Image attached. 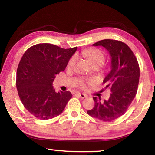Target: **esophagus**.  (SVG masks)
<instances>
[{
    "label": "esophagus",
    "mask_w": 155,
    "mask_h": 155,
    "mask_svg": "<svg viewBox=\"0 0 155 155\" xmlns=\"http://www.w3.org/2000/svg\"><path fill=\"white\" fill-rule=\"evenodd\" d=\"M77 95L80 97V98H85L86 97H87V96L85 95V94H81V93H77Z\"/></svg>",
    "instance_id": "1"
}]
</instances>
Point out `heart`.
<instances>
[{"label": "heart", "instance_id": "obj_1", "mask_svg": "<svg viewBox=\"0 0 155 155\" xmlns=\"http://www.w3.org/2000/svg\"><path fill=\"white\" fill-rule=\"evenodd\" d=\"M83 55L87 58L89 61L91 63V64L94 65L95 64H99L100 65H103L104 64V61H105V54L101 51V50L97 48H91L83 52ZM77 61V57L75 56L72 57L70 61H68V67H72L74 65ZM94 83V79H87L86 81H81L80 84L83 87H86V84H93Z\"/></svg>", "mask_w": 155, "mask_h": 155}]
</instances>
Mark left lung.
<instances>
[{
    "instance_id": "left-lung-1",
    "label": "left lung",
    "mask_w": 155,
    "mask_h": 155,
    "mask_svg": "<svg viewBox=\"0 0 155 155\" xmlns=\"http://www.w3.org/2000/svg\"><path fill=\"white\" fill-rule=\"evenodd\" d=\"M102 46L111 56V71L104 78L106 88L111 94L109 100L101 101L94 97V107L87 114L104 122L113 121L124 115L137 94L140 80V66L131 49L122 41L103 40L93 44Z\"/></svg>"
}]
</instances>
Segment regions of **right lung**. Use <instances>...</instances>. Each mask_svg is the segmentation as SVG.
I'll return each instance as SVG.
<instances>
[{
    "label": "right lung",
    "instance_id": "right-lung-1",
    "mask_svg": "<svg viewBox=\"0 0 155 155\" xmlns=\"http://www.w3.org/2000/svg\"><path fill=\"white\" fill-rule=\"evenodd\" d=\"M77 47L62 48L48 43L27 50L18 64L16 87L25 109L38 119H52L61 114L72 98L69 91L56 92L52 82L65 70Z\"/></svg>",
    "mask_w": 155,
    "mask_h": 155
}]
</instances>
